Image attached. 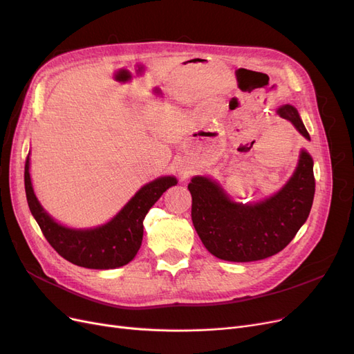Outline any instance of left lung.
<instances>
[{"instance_id":"1","label":"left lung","mask_w":354,"mask_h":354,"mask_svg":"<svg viewBox=\"0 0 354 354\" xmlns=\"http://www.w3.org/2000/svg\"><path fill=\"white\" fill-rule=\"evenodd\" d=\"M310 140V136L291 104L277 111ZM192 221L205 248L227 261H257L282 251L307 220L315 198L313 159L301 152L294 176L285 187L257 203H236L207 177H194Z\"/></svg>"}]
</instances>
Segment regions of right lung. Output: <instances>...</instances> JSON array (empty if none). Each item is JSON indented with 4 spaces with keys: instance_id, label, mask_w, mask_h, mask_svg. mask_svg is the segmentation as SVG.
<instances>
[{
    "instance_id": "right-lung-1",
    "label": "right lung",
    "mask_w": 354,
    "mask_h": 354,
    "mask_svg": "<svg viewBox=\"0 0 354 354\" xmlns=\"http://www.w3.org/2000/svg\"><path fill=\"white\" fill-rule=\"evenodd\" d=\"M174 185V177H159L138 190L109 223L95 229L75 230L60 226L42 209L30 183L29 155L25 162L28 205L42 234L63 259L87 269H115L130 263L142 245L147 211Z\"/></svg>"
}]
</instances>
